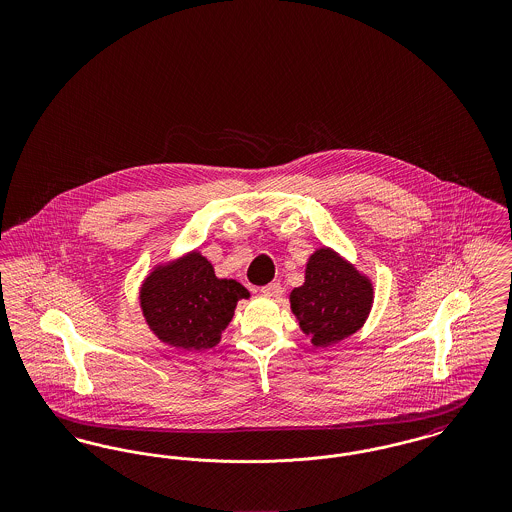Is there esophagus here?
Masks as SVG:
<instances>
[{
  "mask_svg": "<svg viewBox=\"0 0 512 512\" xmlns=\"http://www.w3.org/2000/svg\"><path fill=\"white\" fill-rule=\"evenodd\" d=\"M261 293L268 295V297H278L282 293V286H280V282H270V284L261 288Z\"/></svg>",
  "mask_w": 512,
  "mask_h": 512,
  "instance_id": "esophagus-1",
  "label": "esophagus"
}]
</instances>
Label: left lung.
Returning a JSON list of instances; mask_svg holds the SVG:
<instances>
[{"label":"left lung","mask_w":512,"mask_h":512,"mask_svg":"<svg viewBox=\"0 0 512 512\" xmlns=\"http://www.w3.org/2000/svg\"><path fill=\"white\" fill-rule=\"evenodd\" d=\"M293 315L315 345L355 334L370 311L372 286L334 251L322 247L309 259L305 284L292 295Z\"/></svg>","instance_id":"left-lung-1"}]
</instances>
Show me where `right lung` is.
Here are the masks:
<instances>
[{"mask_svg":"<svg viewBox=\"0 0 512 512\" xmlns=\"http://www.w3.org/2000/svg\"><path fill=\"white\" fill-rule=\"evenodd\" d=\"M142 309L151 330L182 349H211L249 292L236 280H219L211 263L192 253L155 270L142 288Z\"/></svg>","mask_w":512,"mask_h":512,"instance_id":"1","label":"right lung"}]
</instances>
